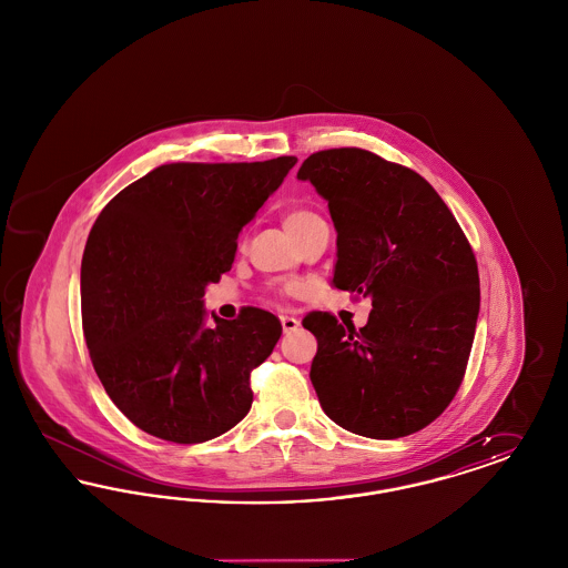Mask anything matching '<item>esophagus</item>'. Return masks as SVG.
Masks as SVG:
<instances>
[{"instance_id":"34e87169","label":"esophagus","mask_w":568,"mask_h":568,"mask_svg":"<svg viewBox=\"0 0 568 568\" xmlns=\"http://www.w3.org/2000/svg\"><path fill=\"white\" fill-rule=\"evenodd\" d=\"M281 324H283L285 332H296L297 327H300V322H297L296 317H292V315H283Z\"/></svg>"}]
</instances>
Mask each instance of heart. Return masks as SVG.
Wrapping results in <instances>:
<instances>
[{
  "instance_id": "heart-1",
  "label": "heart",
  "mask_w": 568,
  "mask_h": 568,
  "mask_svg": "<svg viewBox=\"0 0 568 568\" xmlns=\"http://www.w3.org/2000/svg\"><path fill=\"white\" fill-rule=\"evenodd\" d=\"M320 219L322 216L317 215L315 211H311V209H292V211H287V215L283 216V225L290 232V236L294 239L302 230H306L308 225H313ZM297 290H300L297 283H290L287 285V292H292V294L297 292Z\"/></svg>"
}]
</instances>
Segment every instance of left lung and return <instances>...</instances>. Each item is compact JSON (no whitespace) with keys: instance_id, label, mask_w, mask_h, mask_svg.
<instances>
[{"instance_id":"obj_1","label":"left lung","mask_w":568,"mask_h":568,"mask_svg":"<svg viewBox=\"0 0 568 568\" xmlns=\"http://www.w3.org/2000/svg\"><path fill=\"white\" fill-rule=\"evenodd\" d=\"M297 179L327 200L338 232L334 287L371 297L368 324L313 311L311 381L349 433L400 438L433 424L458 394L479 315L468 239L417 172L345 146L306 158Z\"/></svg>"}]
</instances>
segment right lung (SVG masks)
I'll return each instance as SVG.
<instances>
[{"label":"right lung","mask_w":568,"mask_h":568,"mask_svg":"<svg viewBox=\"0 0 568 568\" xmlns=\"http://www.w3.org/2000/svg\"><path fill=\"white\" fill-rule=\"evenodd\" d=\"M296 162L165 163L95 219L82 253V332L110 400L140 430L193 445L248 413L251 371L271 355L281 322L243 306L206 327L202 297Z\"/></svg>","instance_id":"1"}]
</instances>
